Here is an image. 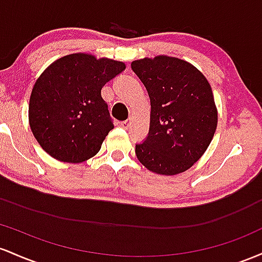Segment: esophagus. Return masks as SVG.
I'll return each instance as SVG.
<instances>
[{
    "mask_svg": "<svg viewBox=\"0 0 262 262\" xmlns=\"http://www.w3.org/2000/svg\"><path fill=\"white\" fill-rule=\"evenodd\" d=\"M130 125H131L130 120H126V121H122L121 122V126H122L123 128H128V127H130Z\"/></svg>",
    "mask_w": 262,
    "mask_h": 262,
    "instance_id": "1",
    "label": "esophagus"
}]
</instances>
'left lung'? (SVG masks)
Listing matches in <instances>:
<instances>
[{"instance_id":"8db88e82","label":"left lung","mask_w":262,"mask_h":262,"mask_svg":"<svg viewBox=\"0 0 262 262\" xmlns=\"http://www.w3.org/2000/svg\"><path fill=\"white\" fill-rule=\"evenodd\" d=\"M131 68L151 101L148 136L136 145L137 158L157 174L186 172L207 151L218 125L209 81L193 64L168 55L134 60Z\"/></svg>"}]
</instances>
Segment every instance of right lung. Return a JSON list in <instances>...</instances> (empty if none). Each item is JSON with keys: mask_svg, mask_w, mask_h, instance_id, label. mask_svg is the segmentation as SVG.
Segmentation results:
<instances>
[{"mask_svg": "<svg viewBox=\"0 0 262 262\" xmlns=\"http://www.w3.org/2000/svg\"><path fill=\"white\" fill-rule=\"evenodd\" d=\"M126 69L123 61L73 53L54 60L32 89L28 121L37 142L60 162L95 156L114 128L101 89Z\"/></svg>", "mask_w": 262, "mask_h": 262, "instance_id": "1", "label": "right lung"}]
</instances>
